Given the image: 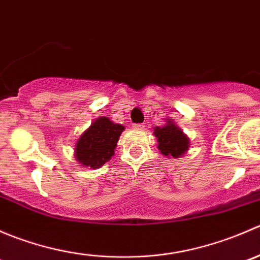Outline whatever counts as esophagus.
<instances>
[{"label": "esophagus", "mask_w": 260, "mask_h": 260, "mask_svg": "<svg viewBox=\"0 0 260 260\" xmlns=\"http://www.w3.org/2000/svg\"><path fill=\"white\" fill-rule=\"evenodd\" d=\"M133 127L137 128V129H143V128H145V124H143V123H135Z\"/></svg>", "instance_id": "esophagus-1"}]
</instances>
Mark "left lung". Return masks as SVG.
Returning <instances> with one entry per match:
<instances>
[{
	"label": "left lung",
	"instance_id": "obj_1",
	"mask_svg": "<svg viewBox=\"0 0 260 260\" xmlns=\"http://www.w3.org/2000/svg\"><path fill=\"white\" fill-rule=\"evenodd\" d=\"M153 133L158 142L157 148L161 151L164 156H172L174 158H179L187 152L190 141L187 136L175 123H172V120L167 119L166 125L156 127Z\"/></svg>",
	"mask_w": 260,
	"mask_h": 260
}]
</instances>
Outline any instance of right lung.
I'll list each match as a JSON object with an SVG mask.
<instances>
[{
	"label": "right lung",
	"instance_id": "1",
	"mask_svg": "<svg viewBox=\"0 0 260 260\" xmlns=\"http://www.w3.org/2000/svg\"><path fill=\"white\" fill-rule=\"evenodd\" d=\"M124 127L101 117L80 136L75 145V158L79 164L90 169H99L114 154L119 136Z\"/></svg>",
	"mask_w": 260,
	"mask_h": 260
}]
</instances>
